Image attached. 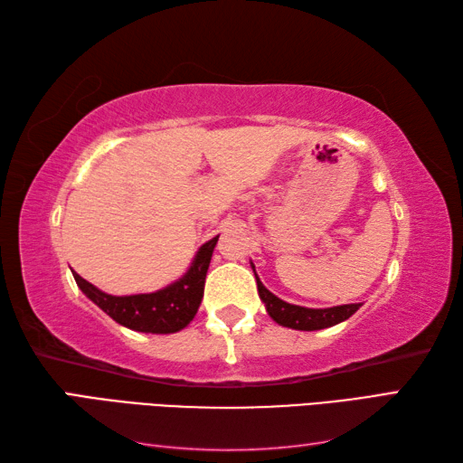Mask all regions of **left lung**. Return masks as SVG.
<instances>
[{
	"label": "left lung",
	"instance_id": "8db88e82",
	"mask_svg": "<svg viewBox=\"0 0 463 463\" xmlns=\"http://www.w3.org/2000/svg\"><path fill=\"white\" fill-rule=\"evenodd\" d=\"M250 267L254 270L252 262ZM254 277H257V272H254ZM257 287H259V297L264 302V308H267L269 317L277 324H280V326L292 328V330L312 332V330L336 326V324L348 320L352 314L362 307V304H342V307H332V308H307V307H298V304L284 302L282 298L274 297V294L260 282L259 277H257Z\"/></svg>",
	"mask_w": 463,
	"mask_h": 463
}]
</instances>
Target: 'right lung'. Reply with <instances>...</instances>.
<instances>
[{
    "mask_svg": "<svg viewBox=\"0 0 463 463\" xmlns=\"http://www.w3.org/2000/svg\"><path fill=\"white\" fill-rule=\"evenodd\" d=\"M216 241L219 237L204 242L196 250L189 270L156 292L113 297L93 287L77 272H73V279L85 297L121 326L146 334H173L189 326L201 307L206 270H209Z\"/></svg>",
    "mask_w": 463,
    "mask_h": 463,
    "instance_id": "right-lung-1",
    "label": "right lung"
}]
</instances>
